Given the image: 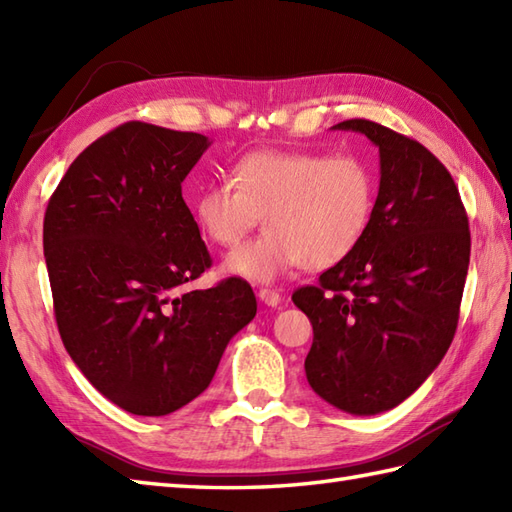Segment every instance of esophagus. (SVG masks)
Returning a JSON list of instances; mask_svg holds the SVG:
<instances>
[{
    "label": "esophagus",
    "instance_id": "esophagus-1",
    "mask_svg": "<svg viewBox=\"0 0 512 512\" xmlns=\"http://www.w3.org/2000/svg\"><path fill=\"white\" fill-rule=\"evenodd\" d=\"M257 297H259V301L262 303H266V306H270V308H277L279 303H281V295L277 290H270V288H262L257 292Z\"/></svg>",
    "mask_w": 512,
    "mask_h": 512
}]
</instances>
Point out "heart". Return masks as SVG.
<instances>
[{
    "label": "heart",
    "mask_w": 512,
    "mask_h": 512,
    "mask_svg": "<svg viewBox=\"0 0 512 512\" xmlns=\"http://www.w3.org/2000/svg\"><path fill=\"white\" fill-rule=\"evenodd\" d=\"M374 204L376 176L363 158L262 149L235 162L231 182L206 184L193 211L220 248L237 246L262 217L266 233L233 250L222 268L270 284L299 266L341 264L365 237Z\"/></svg>",
    "instance_id": "1"
}]
</instances>
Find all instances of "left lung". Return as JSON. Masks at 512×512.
<instances>
[{"label":"left lung","instance_id":"1","mask_svg":"<svg viewBox=\"0 0 512 512\" xmlns=\"http://www.w3.org/2000/svg\"><path fill=\"white\" fill-rule=\"evenodd\" d=\"M332 129L378 147L374 215L354 253L292 301L312 323L306 378L314 394L345 413L376 416L409 398L449 350L469 273V217L427 147L365 118Z\"/></svg>","mask_w":512,"mask_h":512}]
</instances>
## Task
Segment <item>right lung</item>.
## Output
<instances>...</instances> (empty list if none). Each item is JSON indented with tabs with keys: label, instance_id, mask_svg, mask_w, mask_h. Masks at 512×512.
I'll return each mask as SVG.
<instances>
[{
	"label": "right lung",
	"instance_id": "right-lung-1",
	"mask_svg": "<svg viewBox=\"0 0 512 512\" xmlns=\"http://www.w3.org/2000/svg\"><path fill=\"white\" fill-rule=\"evenodd\" d=\"M211 140L125 123L79 154L43 217L54 317L83 376L121 409L167 416L211 385L253 321L242 279L176 290L211 266L182 182Z\"/></svg>",
	"mask_w": 512,
	"mask_h": 512
}]
</instances>
